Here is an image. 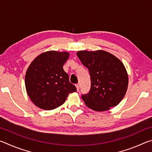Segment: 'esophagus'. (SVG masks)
I'll list each match as a JSON object with an SVG mask.
<instances>
[{
	"label": "esophagus",
	"instance_id": "34e87169",
	"mask_svg": "<svg viewBox=\"0 0 152 152\" xmlns=\"http://www.w3.org/2000/svg\"><path fill=\"white\" fill-rule=\"evenodd\" d=\"M76 90H77V91H79V89H80V84H76Z\"/></svg>",
	"mask_w": 152,
	"mask_h": 152
}]
</instances>
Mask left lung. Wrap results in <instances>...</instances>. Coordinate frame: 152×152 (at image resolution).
Returning <instances> with one entry per match:
<instances>
[{
	"label": "left lung",
	"instance_id": "obj_1",
	"mask_svg": "<svg viewBox=\"0 0 152 152\" xmlns=\"http://www.w3.org/2000/svg\"><path fill=\"white\" fill-rule=\"evenodd\" d=\"M76 54L91 76V90L82 96L86 106L95 111H104L117 106L128 86V75L123 64L102 50L79 51Z\"/></svg>",
	"mask_w": 152,
	"mask_h": 152
}]
</instances>
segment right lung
Here are the masks:
<instances>
[{
    "label": "right lung",
    "mask_w": 152,
    "mask_h": 152,
    "mask_svg": "<svg viewBox=\"0 0 152 152\" xmlns=\"http://www.w3.org/2000/svg\"><path fill=\"white\" fill-rule=\"evenodd\" d=\"M69 53L46 51L37 56L28 68L25 83L28 96L36 106L52 110L61 106L68 94L76 91L69 81L63 66Z\"/></svg>",
    "instance_id": "add662e5"
}]
</instances>
